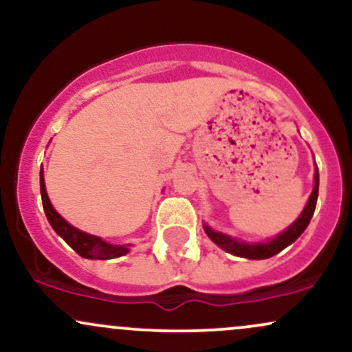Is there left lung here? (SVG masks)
<instances>
[{"mask_svg": "<svg viewBox=\"0 0 352 352\" xmlns=\"http://www.w3.org/2000/svg\"><path fill=\"white\" fill-rule=\"evenodd\" d=\"M314 188L313 193H311L308 204H306L305 210L298 218L296 221L289 227L286 232H283L281 235H278L276 238H273L272 241L268 243H256V245H250V243H241V241H236L235 238H230L227 235L220 232H213L212 228H208L205 225V232L210 236V240L213 243H217L220 248H223L225 252L236 254V256L241 258H250V260H265V258L274 256L276 253H280L281 250H285L286 246L292 245L294 240H298L302 232H305L306 227L309 225L311 217H313L314 208H316V201H318V190H319V173L316 170V179H314Z\"/></svg>", "mask_w": 352, "mask_h": 352, "instance_id": "obj_1", "label": "left lung"}]
</instances>
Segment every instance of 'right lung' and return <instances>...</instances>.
Here are the masks:
<instances>
[{
    "mask_svg": "<svg viewBox=\"0 0 352 352\" xmlns=\"http://www.w3.org/2000/svg\"><path fill=\"white\" fill-rule=\"evenodd\" d=\"M39 185H41V199H43V208L46 213L47 221L54 232L66 241L67 245L74 250L76 253L80 254L82 258H89V260H111V258L122 256L129 252L127 246L120 245H111L104 241L102 238L89 235V233L80 232V230L74 228L72 225L67 223L63 217L52 208L50 199H47L46 187H44V177L43 168L39 172Z\"/></svg>",
    "mask_w": 352,
    "mask_h": 352,
    "instance_id": "1",
    "label": "right lung"
}]
</instances>
